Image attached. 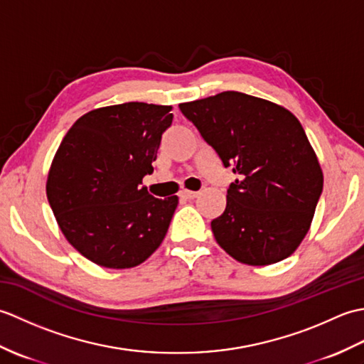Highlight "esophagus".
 Instances as JSON below:
<instances>
[{"instance_id": "obj_1", "label": "esophagus", "mask_w": 364, "mask_h": 364, "mask_svg": "<svg viewBox=\"0 0 364 364\" xmlns=\"http://www.w3.org/2000/svg\"><path fill=\"white\" fill-rule=\"evenodd\" d=\"M180 196L183 197V198H186V200H192V198H196L197 196H198V192H196V191H181L180 192Z\"/></svg>"}]
</instances>
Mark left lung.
<instances>
[{
    "label": "left lung",
    "mask_w": 364,
    "mask_h": 364,
    "mask_svg": "<svg viewBox=\"0 0 364 364\" xmlns=\"http://www.w3.org/2000/svg\"><path fill=\"white\" fill-rule=\"evenodd\" d=\"M205 142L239 180L211 222L235 259L267 266L288 258L310 230L323 176L300 122L267 100L227 90L180 105Z\"/></svg>",
    "instance_id": "8db88e82"
}]
</instances>
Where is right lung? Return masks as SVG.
Listing matches in <instances>:
<instances>
[{"label":"right lung","mask_w":364,"mask_h":364,"mask_svg":"<svg viewBox=\"0 0 364 364\" xmlns=\"http://www.w3.org/2000/svg\"><path fill=\"white\" fill-rule=\"evenodd\" d=\"M170 109L139 102L100 107L59 145L46 197L67 241L98 266L141 264L167 233L178 197L150 196L142 178L153 173Z\"/></svg>","instance_id":"1"}]
</instances>
